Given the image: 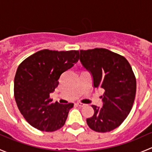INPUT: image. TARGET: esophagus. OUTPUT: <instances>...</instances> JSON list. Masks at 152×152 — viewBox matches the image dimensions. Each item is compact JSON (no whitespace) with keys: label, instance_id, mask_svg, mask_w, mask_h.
<instances>
[{"label":"esophagus","instance_id":"1","mask_svg":"<svg viewBox=\"0 0 152 152\" xmlns=\"http://www.w3.org/2000/svg\"><path fill=\"white\" fill-rule=\"evenodd\" d=\"M76 104H77L78 106H79V107H85V104H83V103H81V102H78V103Z\"/></svg>","mask_w":152,"mask_h":152}]
</instances>
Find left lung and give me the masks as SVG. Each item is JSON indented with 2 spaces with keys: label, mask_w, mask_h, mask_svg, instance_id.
I'll return each instance as SVG.
<instances>
[{
  "label": "left lung",
  "mask_w": 152,
  "mask_h": 152,
  "mask_svg": "<svg viewBox=\"0 0 152 152\" xmlns=\"http://www.w3.org/2000/svg\"><path fill=\"white\" fill-rule=\"evenodd\" d=\"M80 62L93 78L94 88L104 90L102 107L92 105L87 125L98 132L115 129L129 114L136 94V79L125 57L105 48L80 50Z\"/></svg>",
  "instance_id": "left-lung-1"
}]
</instances>
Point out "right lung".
<instances>
[{
    "label": "right lung",
    "instance_id": "1",
    "mask_svg": "<svg viewBox=\"0 0 152 152\" xmlns=\"http://www.w3.org/2000/svg\"><path fill=\"white\" fill-rule=\"evenodd\" d=\"M79 59V50L45 49L28 56L18 66L14 82L15 102L31 126L45 132L63 126L73 104L52 103L50 93L59 85L61 75Z\"/></svg>",
    "mask_w": 152,
    "mask_h": 152
}]
</instances>
